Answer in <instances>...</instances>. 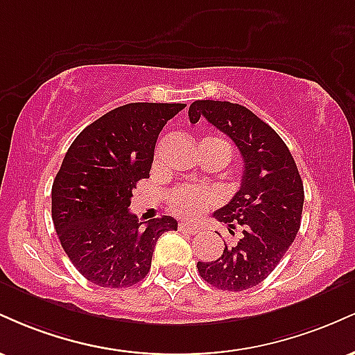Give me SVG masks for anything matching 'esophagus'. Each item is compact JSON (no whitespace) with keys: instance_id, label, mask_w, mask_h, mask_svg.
Masks as SVG:
<instances>
[{"instance_id":"obj_1","label":"esophagus","mask_w":355,"mask_h":355,"mask_svg":"<svg viewBox=\"0 0 355 355\" xmlns=\"http://www.w3.org/2000/svg\"><path fill=\"white\" fill-rule=\"evenodd\" d=\"M178 230L183 232V234H197L198 232L197 227L191 225V223H187V222L178 223Z\"/></svg>"}]
</instances>
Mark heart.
I'll return each mask as SVG.
<instances>
[{
  "instance_id": "obj_1",
  "label": "heart",
  "mask_w": 355,
  "mask_h": 355,
  "mask_svg": "<svg viewBox=\"0 0 355 355\" xmlns=\"http://www.w3.org/2000/svg\"><path fill=\"white\" fill-rule=\"evenodd\" d=\"M200 145L218 150V152L223 153V157L227 158V164L230 162L232 148L225 140H222V138L207 137L203 138ZM215 198H217V195H215L211 190H203V189H197V187L187 185V187H180V189L173 190L168 198V203L173 214L180 215V217L191 218L200 215L207 207H210L211 203L215 202Z\"/></svg>"
}]
</instances>
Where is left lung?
Segmentation results:
<instances>
[{"label": "left lung", "instance_id": "1", "mask_svg": "<svg viewBox=\"0 0 355 355\" xmlns=\"http://www.w3.org/2000/svg\"><path fill=\"white\" fill-rule=\"evenodd\" d=\"M205 116L232 138L243 158L240 190L214 217L237 240L222 255L198 262V274L220 291L240 292L270 275L300 229L304 183L287 145L272 126L239 103L197 100L189 118Z\"/></svg>", "mask_w": 355, "mask_h": 355}]
</instances>
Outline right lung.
Segmentation results:
<instances>
[{
    "mask_svg": "<svg viewBox=\"0 0 355 355\" xmlns=\"http://www.w3.org/2000/svg\"><path fill=\"white\" fill-rule=\"evenodd\" d=\"M185 103H128L88 125L75 138L51 189V217L61 247L89 282L121 288L152 267L155 243L177 230L168 215L145 230L130 214L132 190L150 177L157 138Z\"/></svg>",
    "mask_w": 355,
    "mask_h": 355,
    "instance_id": "right-lung-1",
    "label": "right lung"
}]
</instances>
